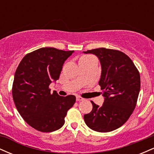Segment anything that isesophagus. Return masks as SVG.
I'll return each instance as SVG.
<instances>
[{
  "mask_svg": "<svg viewBox=\"0 0 154 154\" xmlns=\"http://www.w3.org/2000/svg\"><path fill=\"white\" fill-rule=\"evenodd\" d=\"M76 100H77V101H80V100H84V98H82V97H80V96H77L76 97Z\"/></svg>",
  "mask_w": 154,
  "mask_h": 154,
  "instance_id": "34e87169",
  "label": "esophagus"
}]
</instances>
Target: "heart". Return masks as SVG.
I'll use <instances>...</instances> for the list:
<instances>
[{
    "mask_svg": "<svg viewBox=\"0 0 154 154\" xmlns=\"http://www.w3.org/2000/svg\"><path fill=\"white\" fill-rule=\"evenodd\" d=\"M91 58H93V56H85L82 57V59H91Z\"/></svg>",
    "mask_w": 154,
    "mask_h": 154,
    "instance_id": "1",
    "label": "heart"
}]
</instances>
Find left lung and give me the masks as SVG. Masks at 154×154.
<instances>
[{"label":"left lung","instance_id":"left-lung-1","mask_svg":"<svg viewBox=\"0 0 154 154\" xmlns=\"http://www.w3.org/2000/svg\"><path fill=\"white\" fill-rule=\"evenodd\" d=\"M98 56L101 65L99 81L104 102H94L93 109L85 114V122L94 131H113L128 121L136 106L140 89V77L130 58L122 51L100 48L84 51Z\"/></svg>","mask_w":154,"mask_h":154}]
</instances>
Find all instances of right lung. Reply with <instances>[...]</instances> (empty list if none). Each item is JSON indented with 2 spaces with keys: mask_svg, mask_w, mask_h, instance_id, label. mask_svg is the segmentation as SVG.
Here are the masks:
<instances>
[{
  "mask_svg": "<svg viewBox=\"0 0 154 154\" xmlns=\"http://www.w3.org/2000/svg\"><path fill=\"white\" fill-rule=\"evenodd\" d=\"M74 51L41 48L27 54L16 70L12 96L24 121L38 131L51 132L65 122L67 111L73 106V95L51 93L49 85L59 79L63 63Z\"/></svg>",
  "mask_w": 154,
  "mask_h": 154,
  "instance_id": "1",
  "label": "right lung"
}]
</instances>
